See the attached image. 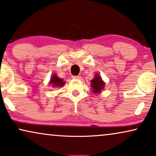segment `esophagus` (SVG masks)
Listing matches in <instances>:
<instances>
[{
	"mask_svg": "<svg viewBox=\"0 0 156 156\" xmlns=\"http://www.w3.org/2000/svg\"><path fill=\"white\" fill-rule=\"evenodd\" d=\"M72 78H73V79H79V78H80V76H72Z\"/></svg>",
	"mask_w": 156,
	"mask_h": 156,
	"instance_id": "34e87169",
	"label": "esophagus"
}]
</instances>
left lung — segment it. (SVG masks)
Returning a JSON list of instances; mask_svg holds the SVG:
<instances>
[{"mask_svg": "<svg viewBox=\"0 0 156 156\" xmlns=\"http://www.w3.org/2000/svg\"><path fill=\"white\" fill-rule=\"evenodd\" d=\"M91 87L93 89V93H98L104 88L105 83L102 80V78H100V76L96 75L93 80L91 81Z\"/></svg>", "mask_w": 156, "mask_h": 156, "instance_id": "1", "label": "left lung"}]
</instances>
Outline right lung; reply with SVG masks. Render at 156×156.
<instances>
[{
  "label": "right lung",
  "instance_id": "1",
  "mask_svg": "<svg viewBox=\"0 0 156 156\" xmlns=\"http://www.w3.org/2000/svg\"><path fill=\"white\" fill-rule=\"evenodd\" d=\"M50 84H51L54 87H62L65 84V82H63L62 79L58 78V76L54 74L50 80Z\"/></svg>",
  "mask_w": 156,
  "mask_h": 156
}]
</instances>
